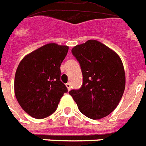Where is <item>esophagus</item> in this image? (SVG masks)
Here are the masks:
<instances>
[{
	"label": "esophagus",
	"mask_w": 146,
	"mask_h": 146,
	"mask_svg": "<svg viewBox=\"0 0 146 146\" xmlns=\"http://www.w3.org/2000/svg\"><path fill=\"white\" fill-rule=\"evenodd\" d=\"M66 87H67V89H68V90H71V87H72V86H71V83L70 82H68V83L66 84Z\"/></svg>",
	"instance_id": "1"
}]
</instances>
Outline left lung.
Listing matches in <instances>:
<instances>
[{
	"label": "left lung",
	"instance_id": "left-lung-1",
	"mask_svg": "<svg viewBox=\"0 0 146 146\" xmlns=\"http://www.w3.org/2000/svg\"><path fill=\"white\" fill-rule=\"evenodd\" d=\"M72 54L80 64L83 82L69 94L82 113L97 120L117 107L125 88V73L121 58L97 40L90 39L75 46Z\"/></svg>",
	"mask_w": 146,
	"mask_h": 146
}]
</instances>
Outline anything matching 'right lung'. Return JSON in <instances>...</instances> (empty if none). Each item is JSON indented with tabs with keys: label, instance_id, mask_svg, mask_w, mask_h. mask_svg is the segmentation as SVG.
Instances as JSON below:
<instances>
[{
	"label": "right lung",
	"instance_id": "right-lung-1",
	"mask_svg": "<svg viewBox=\"0 0 146 146\" xmlns=\"http://www.w3.org/2000/svg\"><path fill=\"white\" fill-rule=\"evenodd\" d=\"M68 46L48 43L26 55L15 76V94L19 105L36 119L47 117L57 110L60 98L68 92L60 81V64Z\"/></svg>",
	"mask_w": 146,
	"mask_h": 146
}]
</instances>
